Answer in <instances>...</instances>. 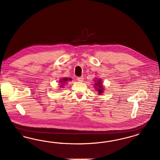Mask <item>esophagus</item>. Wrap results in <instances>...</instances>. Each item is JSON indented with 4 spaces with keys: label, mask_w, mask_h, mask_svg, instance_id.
I'll return each mask as SVG.
<instances>
[{
    "label": "esophagus",
    "mask_w": 160,
    "mask_h": 160,
    "mask_svg": "<svg viewBox=\"0 0 160 160\" xmlns=\"http://www.w3.org/2000/svg\"><path fill=\"white\" fill-rule=\"evenodd\" d=\"M77 80H78V81H79V82H82V81H84V78H83L82 76H81V77H78V78H77Z\"/></svg>",
    "instance_id": "1"
}]
</instances>
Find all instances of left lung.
I'll return each mask as SVG.
<instances>
[{
  "label": "left lung",
  "mask_w": 160,
  "mask_h": 160,
  "mask_svg": "<svg viewBox=\"0 0 160 160\" xmlns=\"http://www.w3.org/2000/svg\"><path fill=\"white\" fill-rule=\"evenodd\" d=\"M102 82H101V81L99 80V81H98L97 83L95 84V87H97V91L98 92V93L99 94H101L102 93L104 92H103V87H102Z\"/></svg>",
  "instance_id": "8db88e82"
}]
</instances>
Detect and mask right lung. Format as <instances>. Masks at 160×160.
Here are the masks:
<instances>
[{
  "label": "right lung",
  "mask_w": 160,
  "mask_h": 160,
  "mask_svg": "<svg viewBox=\"0 0 160 160\" xmlns=\"http://www.w3.org/2000/svg\"><path fill=\"white\" fill-rule=\"evenodd\" d=\"M68 80V78H62V80H61V81H60V82H61L62 84H61V87H62L63 86V85L62 84V83L63 84L64 82H65L66 81H67ZM69 80H72L71 79H69Z\"/></svg>",
  "instance_id": "1"
}]
</instances>
